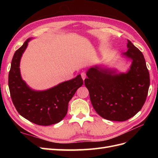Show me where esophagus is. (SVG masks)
<instances>
[{
	"mask_svg": "<svg viewBox=\"0 0 158 158\" xmlns=\"http://www.w3.org/2000/svg\"><path fill=\"white\" fill-rule=\"evenodd\" d=\"M81 76H82L83 80H84L85 77H86V74H85V73H81Z\"/></svg>",
	"mask_w": 158,
	"mask_h": 158,
	"instance_id": "34e87169",
	"label": "esophagus"
}]
</instances>
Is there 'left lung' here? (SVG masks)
<instances>
[{
  "mask_svg": "<svg viewBox=\"0 0 158 158\" xmlns=\"http://www.w3.org/2000/svg\"><path fill=\"white\" fill-rule=\"evenodd\" d=\"M127 47L123 55L132 61L127 73L95 66L84 80L94 109L107 120H128L140 111L147 98L150 74L144 55L129 40Z\"/></svg>",
  "mask_w": 158,
  "mask_h": 158,
  "instance_id": "left-lung-1",
  "label": "left lung"
}]
</instances>
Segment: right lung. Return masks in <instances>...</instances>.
Instances as JSON below:
<instances>
[{
	"label": "right lung",
	"instance_id": "obj_1",
	"mask_svg": "<svg viewBox=\"0 0 158 158\" xmlns=\"http://www.w3.org/2000/svg\"><path fill=\"white\" fill-rule=\"evenodd\" d=\"M30 38L14 55L8 74V86L14 107L21 116L38 125L59 123L66 116L68 105L75 92L83 84L79 74L44 91L31 89L21 77L20 62Z\"/></svg>",
	"mask_w": 158,
	"mask_h": 158
}]
</instances>
